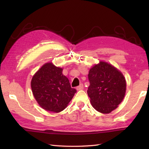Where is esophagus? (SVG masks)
Instances as JSON below:
<instances>
[{
    "mask_svg": "<svg viewBox=\"0 0 149 149\" xmlns=\"http://www.w3.org/2000/svg\"><path fill=\"white\" fill-rule=\"evenodd\" d=\"M77 90H83V84H80L79 86H78L76 88Z\"/></svg>",
    "mask_w": 149,
    "mask_h": 149,
    "instance_id": "esophagus-1",
    "label": "esophagus"
}]
</instances>
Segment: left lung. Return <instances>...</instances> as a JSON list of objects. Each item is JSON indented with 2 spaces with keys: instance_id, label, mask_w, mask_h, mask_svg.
<instances>
[{
  "instance_id": "left-lung-1",
  "label": "left lung",
  "mask_w": 149,
  "mask_h": 149,
  "mask_svg": "<svg viewBox=\"0 0 149 149\" xmlns=\"http://www.w3.org/2000/svg\"><path fill=\"white\" fill-rule=\"evenodd\" d=\"M90 86L87 93L91 105L97 111L109 113L124 98L125 79L118 69L106 62L100 61L88 74Z\"/></svg>"
}]
</instances>
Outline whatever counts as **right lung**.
Segmentation results:
<instances>
[{"label": "right lung", "instance_id": "obj_1", "mask_svg": "<svg viewBox=\"0 0 149 149\" xmlns=\"http://www.w3.org/2000/svg\"><path fill=\"white\" fill-rule=\"evenodd\" d=\"M62 72L63 68L47 63L31 80L34 98L43 109L49 111L59 113L65 109L77 91L71 87L68 79Z\"/></svg>", "mask_w": 149, "mask_h": 149}]
</instances>
